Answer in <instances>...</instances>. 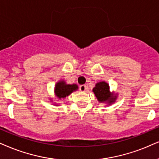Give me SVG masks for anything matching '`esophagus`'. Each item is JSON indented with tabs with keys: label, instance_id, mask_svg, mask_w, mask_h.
I'll use <instances>...</instances> for the list:
<instances>
[{
	"label": "esophagus",
	"instance_id": "1",
	"mask_svg": "<svg viewBox=\"0 0 159 159\" xmlns=\"http://www.w3.org/2000/svg\"><path fill=\"white\" fill-rule=\"evenodd\" d=\"M80 91L81 92H84L86 91V85H82L80 86Z\"/></svg>",
	"mask_w": 159,
	"mask_h": 159
}]
</instances>
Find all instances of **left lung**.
Instances as JSON below:
<instances>
[{
  "label": "left lung",
  "mask_w": 159,
  "mask_h": 159,
  "mask_svg": "<svg viewBox=\"0 0 159 159\" xmlns=\"http://www.w3.org/2000/svg\"><path fill=\"white\" fill-rule=\"evenodd\" d=\"M93 92L99 102H106L108 105H111L116 99V95L110 91L109 85L105 81L96 84L93 89Z\"/></svg>",
  "instance_id": "1"
}]
</instances>
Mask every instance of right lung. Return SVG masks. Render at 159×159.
I'll return each instance as SVG.
<instances>
[{"instance_id": "add662e5", "label": "right lung", "mask_w": 159, "mask_h": 159, "mask_svg": "<svg viewBox=\"0 0 159 159\" xmlns=\"http://www.w3.org/2000/svg\"><path fill=\"white\" fill-rule=\"evenodd\" d=\"M77 89L78 86L76 84H72V85L66 84L64 80H61L56 83L55 87H54V94L59 99H64Z\"/></svg>"}]
</instances>
